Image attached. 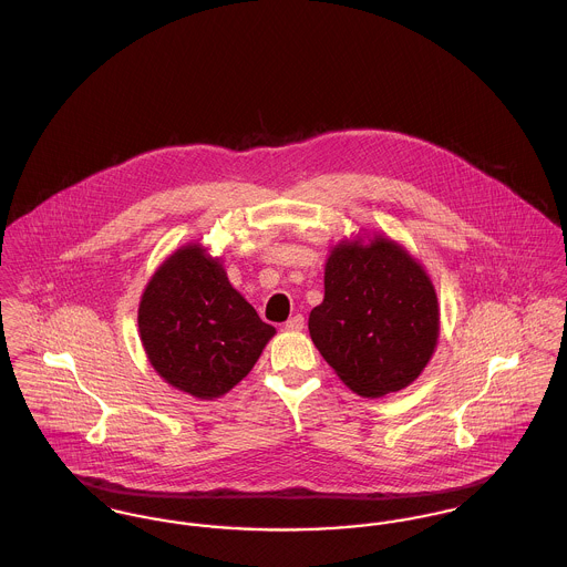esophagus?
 Segmentation results:
<instances>
[{
	"mask_svg": "<svg viewBox=\"0 0 567 567\" xmlns=\"http://www.w3.org/2000/svg\"><path fill=\"white\" fill-rule=\"evenodd\" d=\"M303 317H301V315H295V317H290V319H288V321H286V324H284V327H286V329H288V331H299V329H303Z\"/></svg>",
	"mask_w": 567,
	"mask_h": 567,
	"instance_id": "esophagus-1",
	"label": "esophagus"
}]
</instances>
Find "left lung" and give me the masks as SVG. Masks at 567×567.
<instances>
[{"label": "left lung", "instance_id": "left-lung-1", "mask_svg": "<svg viewBox=\"0 0 567 567\" xmlns=\"http://www.w3.org/2000/svg\"><path fill=\"white\" fill-rule=\"evenodd\" d=\"M310 336L338 378L362 398L398 393L419 378L439 338V306L423 268L386 238L338 244Z\"/></svg>", "mask_w": 567, "mask_h": 567}]
</instances>
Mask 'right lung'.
I'll return each instance as SVG.
<instances>
[{"label":"right lung","mask_w":567,"mask_h":567,"mask_svg":"<svg viewBox=\"0 0 567 567\" xmlns=\"http://www.w3.org/2000/svg\"><path fill=\"white\" fill-rule=\"evenodd\" d=\"M137 321L155 371L200 400L231 391L275 333L200 246L176 250L155 272Z\"/></svg>","instance_id":"right-lung-1"}]
</instances>
